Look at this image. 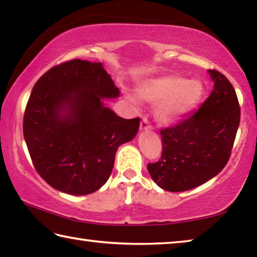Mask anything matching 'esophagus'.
<instances>
[{"mask_svg":"<svg viewBox=\"0 0 257 257\" xmlns=\"http://www.w3.org/2000/svg\"><path fill=\"white\" fill-rule=\"evenodd\" d=\"M151 129H152V127L149 123V120L143 119L141 121V130H142V132H145V130H151Z\"/></svg>","mask_w":257,"mask_h":257,"instance_id":"obj_1","label":"esophagus"}]
</instances>
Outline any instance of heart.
<instances>
[{
    "mask_svg": "<svg viewBox=\"0 0 257 257\" xmlns=\"http://www.w3.org/2000/svg\"><path fill=\"white\" fill-rule=\"evenodd\" d=\"M137 95L142 101L158 104L155 116L160 123L173 124L196 108L204 95V85L196 78L185 79L179 75H164L142 81ZM130 98L136 102V98Z\"/></svg>",
    "mask_w": 257,
    "mask_h": 257,
    "instance_id": "1",
    "label": "heart"
}]
</instances>
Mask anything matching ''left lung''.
<instances>
[{"mask_svg":"<svg viewBox=\"0 0 257 257\" xmlns=\"http://www.w3.org/2000/svg\"><path fill=\"white\" fill-rule=\"evenodd\" d=\"M213 90L194 115L161 130L162 156L147 165L152 179L168 191H185L212 179L225 167L240 121L232 85L222 73L207 70Z\"/></svg>","mask_w":257,"mask_h":257,"instance_id":"8db88e82","label":"left lung"}]
</instances>
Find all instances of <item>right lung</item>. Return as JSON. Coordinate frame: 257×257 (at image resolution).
<instances>
[{"label":"right lung","mask_w":257,"mask_h":257,"mask_svg":"<svg viewBox=\"0 0 257 257\" xmlns=\"http://www.w3.org/2000/svg\"><path fill=\"white\" fill-rule=\"evenodd\" d=\"M120 92L101 62L71 60L35 84L24 138L37 172L69 195L92 194L111 176L116 150L133 141L141 119H123L104 104Z\"/></svg>","instance_id":"1"}]
</instances>
